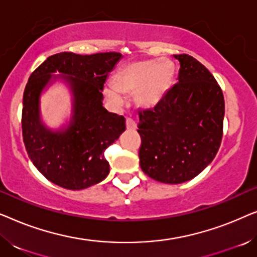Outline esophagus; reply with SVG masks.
<instances>
[{
  "instance_id": "obj_1",
  "label": "esophagus",
  "mask_w": 257,
  "mask_h": 257,
  "mask_svg": "<svg viewBox=\"0 0 257 257\" xmlns=\"http://www.w3.org/2000/svg\"><path fill=\"white\" fill-rule=\"evenodd\" d=\"M126 128L127 130H132V131H135L137 128V124L136 121L133 120L131 118H126Z\"/></svg>"
}]
</instances>
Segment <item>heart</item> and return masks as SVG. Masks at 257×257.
Returning <instances> with one entry per match:
<instances>
[{"label":"heart","instance_id":"b5f03b06","mask_svg":"<svg viewBox=\"0 0 257 257\" xmlns=\"http://www.w3.org/2000/svg\"><path fill=\"white\" fill-rule=\"evenodd\" d=\"M172 69L167 63L158 61L127 64L115 73L113 85L105 89V94L114 104L122 103L121 93L138 92L140 101L154 104L161 99L172 82Z\"/></svg>","mask_w":257,"mask_h":257}]
</instances>
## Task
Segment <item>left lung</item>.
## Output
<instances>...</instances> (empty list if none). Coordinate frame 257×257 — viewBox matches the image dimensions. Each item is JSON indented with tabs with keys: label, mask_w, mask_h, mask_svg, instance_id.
Listing matches in <instances>:
<instances>
[{
	"label": "left lung",
	"mask_w": 257,
	"mask_h": 257,
	"mask_svg": "<svg viewBox=\"0 0 257 257\" xmlns=\"http://www.w3.org/2000/svg\"><path fill=\"white\" fill-rule=\"evenodd\" d=\"M180 63L178 83L152 108L139 110L140 167L154 180L181 184L215 158L223 135L224 98L214 76L192 56Z\"/></svg>",
	"instance_id": "obj_1"
}]
</instances>
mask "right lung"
<instances>
[{"label": "right lung", "mask_w": 257, "mask_h": 257, "mask_svg": "<svg viewBox=\"0 0 257 257\" xmlns=\"http://www.w3.org/2000/svg\"><path fill=\"white\" fill-rule=\"evenodd\" d=\"M121 55L59 52L31 73L23 93L22 135L35 167L55 185L78 191L103 181L110 172L104 152L125 131V118L103 107L104 83ZM69 74L75 94L74 120L64 133H50L39 121L38 98L50 73Z\"/></svg>", "instance_id": "obj_1"}]
</instances>
